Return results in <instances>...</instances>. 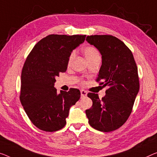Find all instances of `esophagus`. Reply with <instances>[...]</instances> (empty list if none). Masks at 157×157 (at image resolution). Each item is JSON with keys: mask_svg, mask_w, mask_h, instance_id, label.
<instances>
[{"mask_svg": "<svg viewBox=\"0 0 157 157\" xmlns=\"http://www.w3.org/2000/svg\"><path fill=\"white\" fill-rule=\"evenodd\" d=\"M80 93H81L82 97H86V94H87V92H86L85 90H82L80 91Z\"/></svg>", "mask_w": 157, "mask_h": 157, "instance_id": "34e87169", "label": "esophagus"}]
</instances>
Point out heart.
Here are the masks:
<instances>
[{
    "mask_svg": "<svg viewBox=\"0 0 157 157\" xmlns=\"http://www.w3.org/2000/svg\"><path fill=\"white\" fill-rule=\"evenodd\" d=\"M83 53L85 55L86 60H88V62L92 61L93 60L97 59V58H100V55L99 51L97 48L92 46H86L83 48ZM75 56V51H72L71 54H70L68 59H67V65H71V63L73 60Z\"/></svg>",
    "mask_w": 157,
    "mask_h": 157,
    "instance_id": "heart-1",
    "label": "heart"
}]
</instances>
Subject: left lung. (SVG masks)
Segmentation results:
<instances>
[{
	"mask_svg": "<svg viewBox=\"0 0 157 157\" xmlns=\"http://www.w3.org/2000/svg\"><path fill=\"white\" fill-rule=\"evenodd\" d=\"M86 40L101 54L102 65L96 81L109 86L102 99L97 94H87L92 106L86 110V115L93 128L111 132L121 127L132 111L140 90L137 67L132 51L116 36L92 35Z\"/></svg>",
	"mask_w": 157,
	"mask_h": 157,
	"instance_id": "1",
	"label": "left lung"
}]
</instances>
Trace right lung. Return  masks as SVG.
Wrapping results in <instances>:
<instances>
[{"instance_id": "obj_1", "label": "right lung", "mask_w": 157, "mask_h": 157, "mask_svg": "<svg viewBox=\"0 0 157 157\" xmlns=\"http://www.w3.org/2000/svg\"><path fill=\"white\" fill-rule=\"evenodd\" d=\"M86 35L50 34L41 39L28 55L21 75L20 99L32 123L41 130L55 132L66 124L71 106L80 98L78 89L57 93L56 78L66 71L72 51Z\"/></svg>"}]
</instances>
